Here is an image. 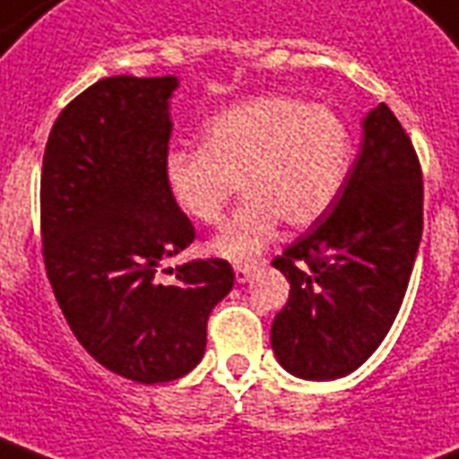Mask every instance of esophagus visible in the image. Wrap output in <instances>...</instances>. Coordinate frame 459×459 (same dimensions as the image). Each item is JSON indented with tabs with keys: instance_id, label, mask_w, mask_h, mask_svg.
Wrapping results in <instances>:
<instances>
[{
	"instance_id": "1",
	"label": "esophagus",
	"mask_w": 459,
	"mask_h": 459,
	"mask_svg": "<svg viewBox=\"0 0 459 459\" xmlns=\"http://www.w3.org/2000/svg\"><path fill=\"white\" fill-rule=\"evenodd\" d=\"M255 274L253 264H236V281L238 284H245V281H250V276Z\"/></svg>"
}]
</instances>
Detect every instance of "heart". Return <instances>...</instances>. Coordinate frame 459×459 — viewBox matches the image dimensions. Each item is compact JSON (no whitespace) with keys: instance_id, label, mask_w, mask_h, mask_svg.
<instances>
[{"instance_id":"b5f03b06","label":"heart","mask_w":459,"mask_h":459,"mask_svg":"<svg viewBox=\"0 0 459 459\" xmlns=\"http://www.w3.org/2000/svg\"><path fill=\"white\" fill-rule=\"evenodd\" d=\"M351 129L325 103L260 96L230 105L202 129V146L170 149L163 183L175 209L195 223H214L238 190L247 195L223 221L209 253L255 260L279 221L307 229L334 204L351 166Z\"/></svg>"}]
</instances>
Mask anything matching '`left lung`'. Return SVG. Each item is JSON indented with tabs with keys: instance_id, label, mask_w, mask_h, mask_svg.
<instances>
[{
	"instance_id": "8db88e82",
	"label": "left lung",
	"mask_w": 459,
	"mask_h": 459,
	"mask_svg": "<svg viewBox=\"0 0 459 459\" xmlns=\"http://www.w3.org/2000/svg\"><path fill=\"white\" fill-rule=\"evenodd\" d=\"M332 206L272 262L291 284L272 323V349L303 380H337L368 361L414 269L424 230L421 168L385 103L363 117L361 152Z\"/></svg>"
}]
</instances>
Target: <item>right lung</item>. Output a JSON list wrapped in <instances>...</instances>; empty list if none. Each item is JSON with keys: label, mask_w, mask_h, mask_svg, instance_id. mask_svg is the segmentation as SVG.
<instances>
[{"label": "right lung", "mask_w": 459, "mask_h": 459, "mask_svg": "<svg viewBox=\"0 0 459 459\" xmlns=\"http://www.w3.org/2000/svg\"><path fill=\"white\" fill-rule=\"evenodd\" d=\"M178 76H110L52 125L40 178L48 279L66 323L100 366L168 383L204 356L206 320L233 289L226 260H192L159 284L160 262L195 229L170 202L163 160Z\"/></svg>", "instance_id": "obj_1"}]
</instances>
